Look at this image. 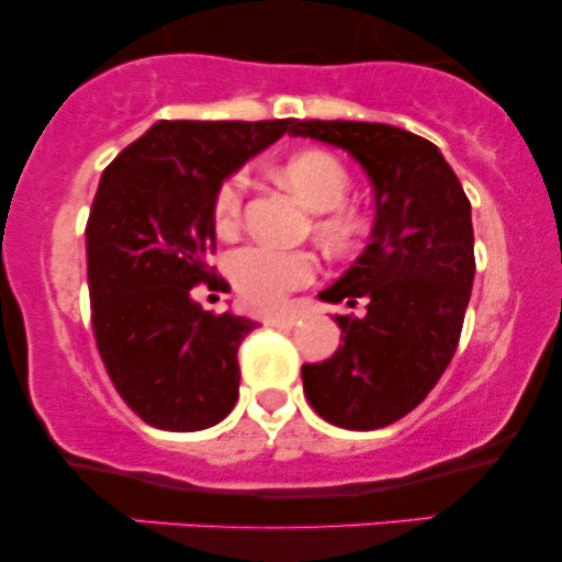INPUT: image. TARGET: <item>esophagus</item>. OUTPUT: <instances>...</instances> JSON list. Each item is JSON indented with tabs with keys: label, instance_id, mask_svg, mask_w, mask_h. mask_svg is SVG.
I'll return each instance as SVG.
<instances>
[{
	"label": "esophagus",
	"instance_id": "34e87169",
	"mask_svg": "<svg viewBox=\"0 0 562 562\" xmlns=\"http://www.w3.org/2000/svg\"><path fill=\"white\" fill-rule=\"evenodd\" d=\"M263 325H267V327H282V330H290V327L295 325V317H290V314H277V317L263 319Z\"/></svg>",
	"mask_w": 562,
	"mask_h": 562
}]
</instances>
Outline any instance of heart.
<instances>
[{"instance_id":"obj_1","label":"heart","mask_w":562,"mask_h":562,"mask_svg":"<svg viewBox=\"0 0 562 562\" xmlns=\"http://www.w3.org/2000/svg\"><path fill=\"white\" fill-rule=\"evenodd\" d=\"M282 179L303 203L322 211L317 232L327 248L348 250L364 232V218L344 205L348 195L346 166L325 150L293 153L282 164ZM248 179L243 171L229 173L214 195V229L232 237L240 229ZM229 274L240 290L243 301L256 312H274L285 303L288 293L314 280L317 259L308 250H282L272 245H248L232 256Z\"/></svg>"}]
</instances>
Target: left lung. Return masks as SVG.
Wrapping results in <instances>:
<instances>
[{"instance_id":"8db88e82","label":"left lung","mask_w":562,"mask_h":562,"mask_svg":"<svg viewBox=\"0 0 562 562\" xmlns=\"http://www.w3.org/2000/svg\"><path fill=\"white\" fill-rule=\"evenodd\" d=\"M290 134L351 153L378 209L364 254L319 293L351 308L364 299L367 314L335 317L344 344L301 367L303 393L338 428H385L434 391L460 344L475 277L470 200L434 142L404 128L312 119Z\"/></svg>"}]
</instances>
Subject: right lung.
I'll return each instance as SVG.
<instances>
[{
  "label": "right lung",
  "mask_w": 562,
  "mask_h": 562,
  "mask_svg": "<svg viewBox=\"0 0 562 562\" xmlns=\"http://www.w3.org/2000/svg\"><path fill=\"white\" fill-rule=\"evenodd\" d=\"M293 124L158 121L102 173L87 218L92 330L115 391L153 428H211L237 402V348L259 325L203 312L190 290H229L209 263L214 195Z\"/></svg>",
  "instance_id": "add662e5"
}]
</instances>
